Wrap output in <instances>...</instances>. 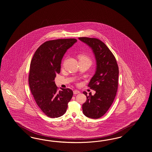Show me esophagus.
<instances>
[{
    "mask_svg": "<svg viewBox=\"0 0 152 152\" xmlns=\"http://www.w3.org/2000/svg\"><path fill=\"white\" fill-rule=\"evenodd\" d=\"M80 92L79 91V90H75L73 91V93L74 94H78L80 93Z\"/></svg>",
    "mask_w": 152,
    "mask_h": 152,
    "instance_id": "1",
    "label": "esophagus"
}]
</instances>
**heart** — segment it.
<instances>
[{
  "label": "heart",
  "mask_w": 152,
  "mask_h": 152,
  "mask_svg": "<svg viewBox=\"0 0 152 152\" xmlns=\"http://www.w3.org/2000/svg\"><path fill=\"white\" fill-rule=\"evenodd\" d=\"M79 59H86V60H88L90 62H91V60L89 57L85 56V55H82V56H79Z\"/></svg>",
  "instance_id": "b5f03b06"
}]
</instances>
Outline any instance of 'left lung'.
I'll use <instances>...</instances> for the list:
<instances>
[{
  "mask_svg": "<svg viewBox=\"0 0 152 152\" xmlns=\"http://www.w3.org/2000/svg\"><path fill=\"white\" fill-rule=\"evenodd\" d=\"M93 50L96 61L95 73L88 87L96 91L92 95L84 91L86 101L82 105L86 117L99 118L104 115L112 105L116 95L118 83V66L115 56L105 43L95 38L79 37Z\"/></svg>",
  "mask_w": 152,
  "mask_h": 152,
  "instance_id": "left-lung-1",
  "label": "left lung"
}]
</instances>
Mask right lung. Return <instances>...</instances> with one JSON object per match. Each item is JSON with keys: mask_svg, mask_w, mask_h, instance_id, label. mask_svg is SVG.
<instances>
[{"mask_svg": "<svg viewBox=\"0 0 152 152\" xmlns=\"http://www.w3.org/2000/svg\"><path fill=\"white\" fill-rule=\"evenodd\" d=\"M77 41L75 39L46 41L37 49L31 60L29 86L37 105L48 117L64 115L73 96V91L69 88L58 91L54 80L60 73L63 56Z\"/></svg>", "mask_w": 152, "mask_h": 152, "instance_id": "right-lung-1", "label": "right lung"}]
</instances>
